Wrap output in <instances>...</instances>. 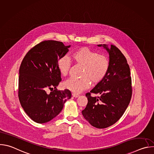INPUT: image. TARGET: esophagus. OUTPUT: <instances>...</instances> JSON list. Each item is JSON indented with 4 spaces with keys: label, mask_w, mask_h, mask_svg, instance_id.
<instances>
[{
    "label": "esophagus",
    "mask_w": 154,
    "mask_h": 154,
    "mask_svg": "<svg viewBox=\"0 0 154 154\" xmlns=\"http://www.w3.org/2000/svg\"><path fill=\"white\" fill-rule=\"evenodd\" d=\"M72 96H73L74 97H78L79 96V94H75V93H72Z\"/></svg>",
    "instance_id": "obj_1"
}]
</instances>
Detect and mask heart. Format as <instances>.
I'll return each instance as SVG.
<instances>
[{"label": "heart", "mask_w": 154, "mask_h": 154, "mask_svg": "<svg viewBox=\"0 0 154 154\" xmlns=\"http://www.w3.org/2000/svg\"><path fill=\"white\" fill-rule=\"evenodd\" d=\"M71 58L76 63L83 66L81 78H71L63 84L65 88L74 93H80L89 88L91 82L94 85L100 83L108 74L109 69L108 58L88 48L83 47L76 49L72 52ZM57 66L62 76L68 75L71 63L67 57L59 58Z\"/></svg>", "instance_id": "1"}]
</instances>
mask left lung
Returning <instances> with one entry per match:
<instances>
[{
	"label": "left lung",
	"mask_w": 154,
	"mask_h": 154,
	"mask_svg": "<svg viewBox=\"0 0 154 154\" xmlns=\"http://www.w3.org/2000/svg\"><path fill=\"white\" fill-rule=\"evenodd\" d=\"M109 54V69L103 80L86 94L88 103L82 112L84 118L94 127L104 128L116 123L123 115L131 97L129 66L124 55L113 45H99ZM91 93L100 97H92Z\"/></svg>",
	"instance_id": "8db88e82"
}]
</instances>
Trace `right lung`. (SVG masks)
Wrapping results in <instances>:
<instances>
[{"label": "right lung", "mask_w": 154, "mask_h": 154, "mask_svg": "<svg viewBox=\"0 0 154 154\" xmlns=\"http://www.w3.org/2000/svg\"><path fill=\"white\" fill-rule=\"evenodd\" d=\"M71 45L48 40L38 44L24 57L19 68L18 97L22 107L35 122L46 123L56 117L71 98L66 89L58 91L61 81L57 63L69 51ZM51 90L48 94L46 90Z\"/></svg>", "instance_id": "add662e5"}]
</instances>
